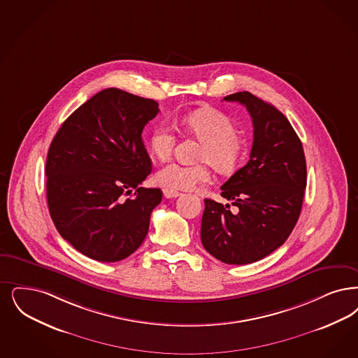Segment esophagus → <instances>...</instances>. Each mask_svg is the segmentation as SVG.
<instances>
[{
    "label": "esophagus",
    "mask_w": 358,
    "mask_h": 358,
    "mask_svg": "<svg viewBox=\"0 0 358 358\" xmlns=\"http://www.w3.org/2000/svg\"><path fill=\"white\" fill-rule=\"evenodd\" d=\"M164 196H165V199H176V197H178V196H181V193L180 192H177V190H173V189H164Z\"/></svg>",
    "instance_id": "1"
}]
</instances>
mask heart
Segmentation results:
<instances>
[{"label":"heart","instance_id":"1","mask_svg":"<svg viewBox=\"0 0 358 358\" xmlns=\"http://www.w3.org/2000/svg\"><path fill=\"white\" fill-rule=\"evenodd\" d=\"M184 128L202 143L201 161H208L222 174L234 172L243 159L245 145L237 137V129L228 115L217 109L203 108L182 117ZM176 143L173 129L162 122L153 129L150 149L159 159L172 156ZM156 181L169 189L189 190L210 181L212 173L206 164L182 165L169 162L158 169Z\"/></svg>","mask_w":358,"mask_h":358}]
</instances>
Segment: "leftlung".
I'll use <instances>...</instances> for the list:
<instances>
[{
	"label": "left lung",
	"mask_w": 358,
	"mask_h": 358,
	"mask_svg": "<svg viewBox=\"0 0 358 358\" xmlns=\"http://www.w3.org/2000/svg\"><path fill=\"white\" fill-rule=\"evenodd\" d=\"M240 102L253 122L248 164L221 186L229 203L206 199L201 243L213 257L246 265L269 256L285 243L300 217L306 187L302 143L285 115L249 92L224 97Z\"/></svg>",
	"instance_id": "left-lung-1"
}]
</instances>
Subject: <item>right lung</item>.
Instances as JSON below:
<instances>
[{
  "label": "right lung",
  "instance_id": "obj_1",
  "mask_svg": "<svg viewBox=\"0 0 358 358\" xmlns=\"http://www.w3.org/2000/svg\"><path fill=\"white\" fill-rule=\"evenodd\" d=\"M158 112L155 100L103 89L65 120L50 143L49 213L61 237L86 257L121 261L148 234L162 192L140 186L152 172L141 136Z\"/></svg>",
  "mask_w": 358,
  "mask_h": 358
}]
</instances>
